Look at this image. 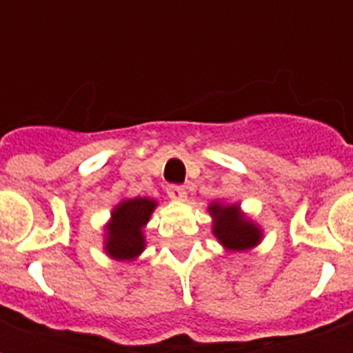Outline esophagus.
Listing matches in <instances>:
<instances>
[{
	"label": "esophagus",
	"mask_w": 353,
	"mask_h": 353,
	"mask_svg": "<svg viewBox=\"0 0 353 353\" xmlns=\"http://www.w3.org/2000/svg\"><path fill=\"white\" fill-rule=\"evenodd\" d=\"M168 196L172 200H177V202H181V200L187 199V192L181 185H170L168 187Z\"/></svg>",
	"instance_id": "esophagus-1"
}]
</instances>
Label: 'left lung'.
Instances as JSON below:
<instances>
[{"label": "left lung", "mask_w": 353, "mask_h": 353, "mask_svg": "<svg viewBox=\"0 0 353 353\" xmlns=\"http://www.w3.org/2000/svg\"><path fill=\"white\" fill-rule=\"evenodd\" d=\"M212 217V232L227 253H244L263 242L265 232L245 214L238 202L214 200L208 206Z\"/></svg>", "instance_id": "obj_1"}]
</instances>
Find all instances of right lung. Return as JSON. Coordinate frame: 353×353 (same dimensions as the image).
<instances>
[{
  "instance_id": "obj_1",
  "label": "right lung",
  "mask_w": 353,
  "mask_h": 353,
  "mask_svg": "<svg viewBox=\"0 0 353 353\" xmlns=\"http://www.w3.org/2000/svg\"><path fill=\"white\" fill-rule=\"evenodd\" d=\"M159 202L149 196L123 199L111 208L103 225V252L121 263H132L145 252V227Z\"/></svg>"
}]
</instances>
